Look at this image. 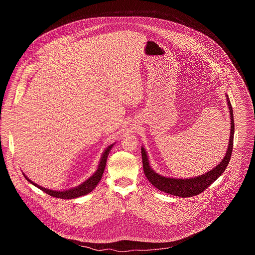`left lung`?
Instances as JSON below:
<instances>
[{"label":"left lung","instance_id":"left-lung-1","mask_svg":"<svg viewBox=\"0 0 255 255\" xmlns=\"http://www.w3.org/2000/svg\"><path fill=\"white\" fill-rule=\"evenodd\" d=\"M226 98H227L228 108L230 110L229 113H230V119H231V123H230L231 129H230L228 148L222 161L217 166H215L213 169L208 171L207 173L197 177H192V178H172V177L162 176L156 173L150 167L147 153L143 147H141L142 163H143V170H144L145 176L147 177V179L156 189L164 193L170 194L172 196H178L180 198L194 197L203 193L210 185H212L214 181L224 172L231 158L232 149H233V138H234L233 109L228 96H226Z\"/></svg>","mask_w":255,"mask_h":255}]
</instances>
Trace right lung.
<instances>
[{
    "label": "right lung",
    "instance_id": "right-lung-1",
    "mask_svg": "<svg viewBox=\"0 0 255 255\" xmlns=\"http://www.w3.org/2000/svg\"><path fill=\"white\" fill-rule=\"evenodd\" d=\"M114 144H111L110 146H108L106 148V150L104 151L102 157H101V160H100V163L98 165V169L96 170V172L90 177L88 178L85 183L81 184L80 186L74 188V189H70V190H65V191H53V190H48V189H45L43 187H40L38 186L37 184H34L32 180H30L25 174L24 176L26 177V179L29 181V183H31L32 185H34L35 187H37L38 189L42 190L44 193L50 195L51 197H54V198H60V199H75V198H79V197H82V196H85V195H88L89 193H91L96 187L97 185L99 184V181L101 180L102 178V175L104 173V170H105V166H106V162H107V158H108V155L109 153H110V150L111 148L113 147Z\"/></svg>",
    "mask_w": 255,
    "mask_h": 255
}]
</instances>
